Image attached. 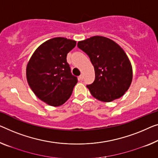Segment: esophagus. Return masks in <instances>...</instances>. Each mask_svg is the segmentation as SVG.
I'll return each instance as SVG.
<instances>
[{"mask_svg":"<svg viewBox=\"0 0 158 158\" xmlns=\"http://www.w3.org/2000/svg\"><path fill=\"white\" fill-rule=\"evenodd\" d=\"M83 79H84L83 74H81V75H80V76L79 77V81H82V80H83Z\"/></svg>","mask_w":158,"mask_h":158,"instance_id":"34e87169","label":"esophagus"}]
</instances>
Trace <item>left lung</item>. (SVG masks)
I'll return each instance as SVG.
<instances>
[{"label":"left lung","instance_id":"8db88e82","mask_svg":"<svg viewBox=\"0 0 158 158\" xmlns=\"http://www.w3.org/2000/svg\"><path fill=\"white\" fill-rule=\"evenodd\" d=\"M77 47L89 56L95 79L86 85L96 99L110 102L121 97L131 86L132 66L123 49L114 41L94 36L80 41Z\"/></svg>","mask_w":158,"mask_h":158}]
</instances>
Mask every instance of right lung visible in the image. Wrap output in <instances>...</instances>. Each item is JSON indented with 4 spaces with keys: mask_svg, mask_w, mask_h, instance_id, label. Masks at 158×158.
<instances>
[{
    "mask_svg": "<svg viewBox=\"0 0 158 158\" xmlns=\"http://www.w3.org/2000/svg\"><path fill=\"white\" fill-rule=\"evenodd\" d=\"M76 41L55 37L44 42L35 50L27 65L28 84L34 94L49 106H58L67 102L76 85L67 55Z\"/></svg>",
    "mask_w": 158,
    "mask_h": 158,
    "instance_id": "1",
    "label": "right lung"
}]
</instances>
